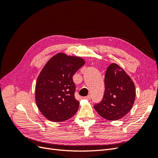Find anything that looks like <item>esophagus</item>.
<instances>
[{"label": "esophagus", "mask_w": 158, "mask_h": 158, "mask_svg": "<svg viewBox=\"0 0 158 158\" xmlns=\"http://www.w3.org/2000/svg\"><path fill=\"white\" fill-rule=\"evenodd\" d=\"M85 99H87V100H89L91 99V95H87V96H85L84 98Z\"/></svg>", "instance_id": "34e87169"}]
</instances>
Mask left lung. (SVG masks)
<instances>
[{"label":"left lung","instance_id":"left-lung-1","mask_svg":"<svg viewBox=\"0 0 158 158\" xmlns=\"http://www.w3.org/2000/svg\"><path fill=\"white\" fill-rule=\"evenodd\" d=\"M104 82L103 99L94 105V109L107 120H118L132 107L136 97L135 84L126 72L115 63L108 66Z\"/></svg>","mask_w":158,"mask_h":158}]
</instances>
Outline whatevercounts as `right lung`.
<instances>
[{
	"label": "right lung",
	"instance_id": "obj_1",
	"mask_svg": "<svg viewBox=\"0 0 158 158\" xmlns=\"http://www.w3.org/2000/svg\"><path fill=\"white\" fill-rule=\"evenodd\" d=\"M84 64L80 57L60 52L52 56L41 71L35 85V102L48 120L62 122L77 112L79 102L74 97L73 76Z\"/></svg>",
	"mask_w": 158,
	"mask_h": 158
}]
</instances>
